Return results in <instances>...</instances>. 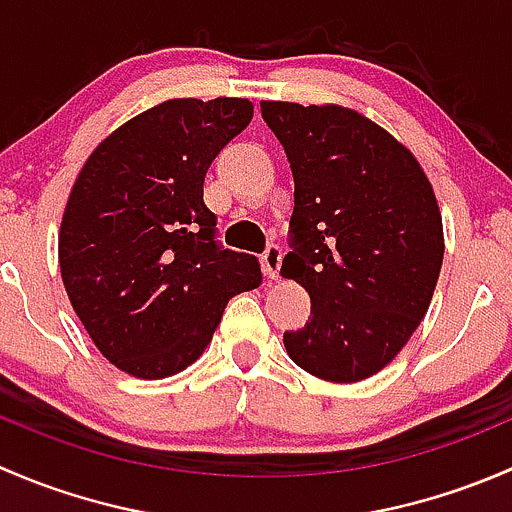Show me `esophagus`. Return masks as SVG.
Instances as JSON below:
<instances>
[{"label":"esophagus","mask_w":512,"mask_h":512,"mask_svg":"<svg viewBox=\"0 0 512 512\" xmlns=\"http://www.w3.org/2000/svg\"><path fill=\"white\" fill-rule=\"evenodd\" d=\"M262 267L270 280H280V267H282V247L280 245H267L265 255H262Z\"/></svg>","instance_id":"1"}]
</instances>
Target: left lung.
<instances>
[{
	"instance_id": "8db88e82",
	"label": "left lung",
	"mask_w": 512,
	"mask_h": 512,
	"mask_svg": "<svg viewBox=\"0 0 512 512\" xmlns=\"http://www.w3.org/2000/svg\"><path fill=\"white\" fill-rule=\"evenodd\" d=\"M260 108L294 178L282 272L312 299V319L285 332L289 359L324 381L369 379L431 304L443 262L436 195L414 153L359 111Z\"/></svg>"
}]
</instances>
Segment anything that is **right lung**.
<instances>
[{
    "mask_svg": "<svg viewBox=\"0 0 512 512\" xmlns=\"http://www.w3.org/2000/svg\"><path fill=\"white\" fill-rule=\"evenodd\" d=\"M252 121L247 98H170L123 123L81 168L59 232L61 280L98 352L138 379L193 364L260 262L215 240L203 183Z\"/></svg>",
    "mask_w": 512,
    "mask_h": 512,
    "instance_id": "1",
    "label": "right lung"
}]
</instances>
